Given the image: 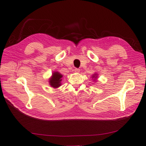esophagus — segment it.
I'll return each mask as SVG.
<instances>
[{"mask_svg":"<svg viewBox=\"0 0 146 146\" xmlns=\"http://www.w3.org/2000/svg\"><path fill=\"white\" fill-rule=\"evenodd\" d=\"M75 72L79 73L80 72V69H79V68H75Z\"/></svg>","mask_w":146,"mask_h":146,"instance_id":"34e87169","label":"esophagus"}]
</instances>
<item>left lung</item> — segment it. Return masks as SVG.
<instances>
[{"instance_id": "8db88e82", "label": "left lung", "mask_w": 146, "mask_h": 146, "mask_svg": "<svg viewBox=\"0 0 146 146\" xmlns=\"http://www.w3.org/2000/svg\"><path fill=\"white\" fill-rule=\"evenodd\" d=\"M92 77H93V78H96V77H97V76H96V75H95V76L94 75Z\"/></svg>"}]
</instances>
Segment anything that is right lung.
I'll return each instance as SVG.
<instances>
[{
  "label": "right lung",
  "mask_w": 146,
  "mask_h": 146,
  "mask_svg": "<svg viewBox=\"0 0 146 146\" xmlns=\"http://www.w3.org/2000/svg\"><path fill=\"white\" fill-rule=\"evenodd\" d=\"M62 77V75L58 72L53 73L52 77L49 80V84L51 85V87L54 88H58L59 86H61Z\"/></svg>",
  "instance_id": "1"
}]
</instances>
